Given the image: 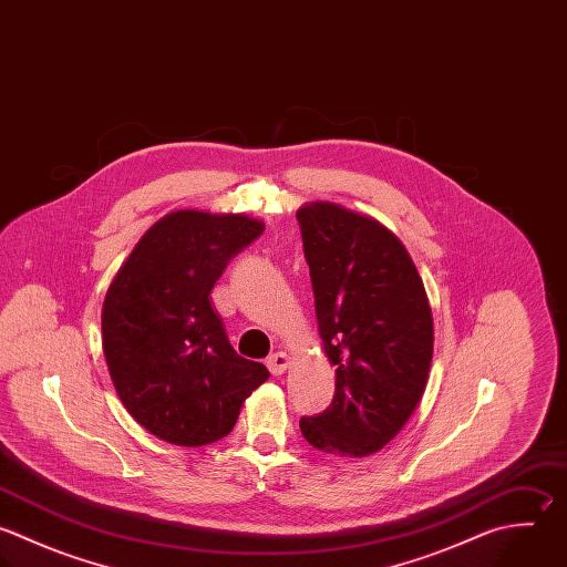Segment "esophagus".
<instances>
[{
	"label": "esophagus",
	"instance_id": "obj_1",
	"mask_svg": "<svg viewBox=\"0 0 567 567\" xmlns=\"http://www.w3.org/2000/svg\"><path fill=\"white\" fill-rule=\"evenodd\" d=\"M266 363H268V370L272 374H284L288 370V365H290V357L286 352H275V354L268 357Z\"/></svg>",
	"mask_w": 567,
	"mask_h": 567
}]
</instances>
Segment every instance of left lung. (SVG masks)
Here are the masks:
<instances>
[{
	"label": "left lung",
	"instance_id": "left-lung-1",
	"mask_svg": "<svg viewBox=\"0 0 567 567\" xmlns=\"http://www.w3.org/2000/svg\"><path fill=\"white\" fill-rule=\"evenodd\" d=\"M319 334L334 365L330 408L301 416L328 454L381 450L419 405L432 363V310L403 244L377 219L315 202L297 213Z\"/></svg>",
	"mask_w": 567,
	"mask_h": 567
}]
</instances>
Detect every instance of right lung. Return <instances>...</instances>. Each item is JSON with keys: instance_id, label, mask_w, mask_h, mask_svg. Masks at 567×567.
<instances>
[{"instance_id": "add662e5", "label": "right lung", "mask_w": 567, "mask_h": 567, "mask_svg": "<svg viewBox=\"0 0 567 567\" xmlns=\"http://www.w3.org/2000/svg\"><path fill=\"white\" fill-rule=\"evenodd\" d=\"M264 233L244 215L177 210L159 219L113 279L102 310L113 385L151 434L186 447L224 439L270 372L230 346L210 290Z\"/></svg>"}]
</instances>
